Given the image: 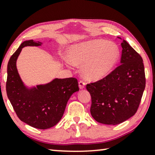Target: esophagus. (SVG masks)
Masks as SVG:
<instances>
[{
    "label": "esophagus",
    "instance_id": "1",
    "mask_svg": "<svg viewBox=\"0 0 155 155\" xmlns=\"http://www.w3.org/2000/svg\"><path fill=\"white\" fill-rule=\"evenodd\" d=\"M85 84H86L85 82L83 81V80H80L79 81V87H80V89H81V90L84 88Z\"/></svg>",
    "mask_w": 155,
    "mask_h": 155
}]
</instances>
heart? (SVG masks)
<instances>
[{"label":"heart","mask_w":155,"mask_h":155,"mask_svg":"<svg viewBox=\"0 0 155 155\" xmlns=\"http://www.w3.org/2000/svg\"><path fill=\"white\" fill-rule=\"evenodd\" d=\"M120 57L118 46L112 42L91 40L69 48L68 58L73 65L83 64L82 75L89 80H99L112 71Z\"/></svg>","instance_id":"b5f03b06"}]
</instances>
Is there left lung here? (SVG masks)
Returning <instances> with one entry per match:
<instances>
[{
	"mask_svg": "<svg viewBox=\"0 0 155 155\" xmlns=\"http://www.w3.org/2000/svg\"><path fill=\"white\" fill-rule=\"evenodd\" d=\"M120 39V37H118ZM120 65L103 79L87 84L91 95L90 112L97 122L117 125L134 115L145 87L143 61L123 39Z\"/></svg>",
	"mask_w": 155,
	"mask_h": 155,
	"instance_id": "obj_1",
	"label": "left lung"
}]
</instances>
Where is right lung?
I'll return each instance as SVG.
<instances>
[{"label": "right lung", "mask_w": 155, "mask_h": 155, "mask_svg": "<svg viewBox=\"0 0 155 155\" xmlns=\"http://www.w3.org/2000/svg\"><path fill=\"white\" fill-rule=\"evenodd\" d=\"M41 42L31 40L21 44L8 63L6 92L18 118L34 128L48 129L62 118L67 102L74 92L79 91L74 78L53 80L49 83L28 88L23 83L16 67V61L25 46H39Z\"/></svg>", "instance_id": "add662e5"}]
</instances>
